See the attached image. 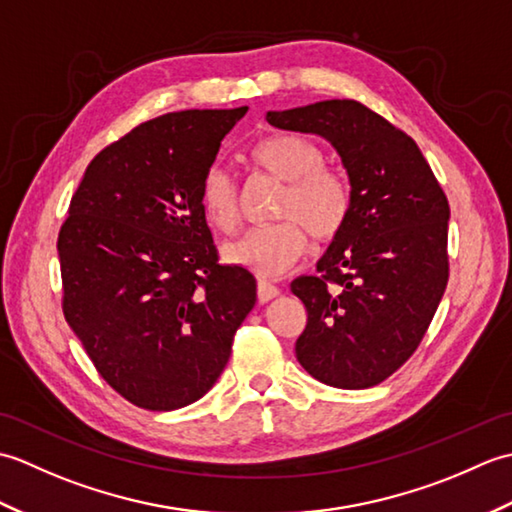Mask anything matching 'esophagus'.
Returning <instances> with one entry per match:
<instances>
[{
  "mask_svg": "<svg viewBox=\"0 0 512 512\" xmlns=\"http://www.w3.org/2000/svg\"><path fill=\"white\" fill-rule=\"evenodd\" d=\"M275 297H279V288L270 284V281L259 279L257 281V299H259V303H268L270 299H275Z\"/></svg>",
  "mask_w": 512,
  "mask_h": 512,
  "instance_id": "esophagus-1",
  "label": "esophagus"
}]
</instances>
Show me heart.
Instances as JSON below:
<instances>
[{
  "mask_svg": "<svg viewBox=\"0 0 512 512\" xmlns=\"http://www.w3.org/2000/svg\"><path fill=\"white\" fill-rule=\"evenodd\" d=\"M250 162L266 176L284 182L275 217L281 222L253 228L224 248V259L235 268L262 279L279 277L306 255L314 242L330 244L343 233L352 215V187L341 171L325 165L323 149L314 140L277 132L250 149ZM202 213L213 228L235 233L242 220V202L235 180L211 167L200 184Z\"/></svg>",
  "mask_w": 512,
  "mask_h": 512,
  "instance_id": "heart-1",
  "label": "heart"
}]
</instances>
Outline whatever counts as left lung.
<instances>
[{"instance_id": "obj_1", "label": "left lung", "mask_w": 512, "mask_h": 512, "mask_svg": "<svg viewBox=\"0 0 512 512\" xmlns=\"http://www.w3.org/2000/svg\"><path fill=\"white\" fill-rule=\"evenodd\" d=\"M266 118L328 138L352 184V215L319 275L290 284L308 312L297 361L330 387H374L418 350L447 288V195L416 140L363 103L321 101Z\"/></svg>"}]
</instances>
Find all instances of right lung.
Returning <instances> with one entry per match:
<instances>
[{
  "instance_id": "obj_1",
  "label": "right lung",
  "mask_w": 512,
  "mask_h": 512,
  "mask_svg": "<svg viewBox=\"0 0 512 512\" xmlns=\"http://www.w3.org/2000/svg\"><path fill=\"white\" fill-rule=\"evenodd\" d=\"M248 107L140 123L85 169L59 231L61 308L96 372L132 405L173 411L220 378L257 299L222 266L200 184Z\"/></svg>"
}]
</instances>
